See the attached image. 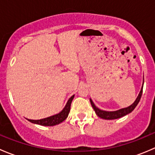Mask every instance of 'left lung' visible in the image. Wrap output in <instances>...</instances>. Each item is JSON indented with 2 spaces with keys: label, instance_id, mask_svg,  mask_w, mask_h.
I'll use <instances>...</instances> for the list:
<instances>
[{
  "label": "left lung",
  "instance_id": "1",
  "mask_svg": "<svg viewBox=\"0 0 155 155\" xmlns=\"http://www.w3.org/2000/svg\"><path fill=\"white\" fill-rule=\"evenodd\" d=\"M143 82H144V81H143ZM143 87H142L141 91H140L138 97H137V98L136 99L135 102H134L132 105H130V107H128L127 108H124V109H119V110L114 111V112H107V111L101 110V109H98V108L94 105V104L93 103V101L90 99L91 104L94 110L95 111L96 114L100 117V118H104V119H107V120L117 119V118H121V117L127 115V114H129L130 112H131L134 109H135V107H137V104H138L139 102H140V99H141L142 94H143Z\"/></svg>",
  "mask_w": 155,
  "mask_h": 155
}]
</instances>
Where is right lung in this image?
Segmentation results:
<instances>
[{"mask_svg":"<svg viewBox=\"0 0 155 155\" xmlns=\"http://www.w3.org/2000/svg\"><path fill=\"white\" fill-rule=\"evenodd\" d=\"M73 97H74V95L71 97L69 99V101L67 103L66 106L64 108L63 110L60 112V113L57 114V115H52V116L48 117V118H43V119L40 120H31V119H28L31 122L34 123V124H40L42 126H54L56 124H58L60 123H61L62 121H64L68 116V114L70 112V105H71L72 101H73Z\"/></svg>","mask_w":155,"mask_h":155,"instance_id":"1","label":"right lung"}]
</instances>
